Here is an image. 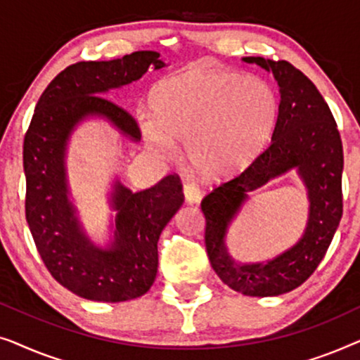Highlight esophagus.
I'll return each instance as SVG.
<instances>
[{"mask_svg":"<svg viewBox=\"0 0 360 360\" xmlns=\"http://www.w3.org/2000/svg\"><path fill=\"white\" fill-rule=\"evenodd\" d=\"M184 196L185 201L188 205H195L201 200V191L198 188V185H195L193 181H185L184 184Z\"/></svg>","mask_w":360,"mask_h":360,"instance_id":"34e87169","label":"esophagus"}]
</instances>
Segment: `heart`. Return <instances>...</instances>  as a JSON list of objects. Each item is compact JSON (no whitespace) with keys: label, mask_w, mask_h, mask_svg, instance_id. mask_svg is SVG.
Instances as JSON below:
<instances>
[{"label":"heart","mask_w":360,"mask_h":360,"mask_svg":"<svg viewBox=\"0 0 360 360\" xmlns=\"http://www.w3.org/2000/svg\"><path fill=\"white\" fill-rule=\"evenodd\" d=\"M152 117L141 121L144 141L160 155L185 142L191 169L226 179L262 149L278 115V96L260 77L193 65L162 78L149 95Z\"/></svg>","instance_id":"obj_1"}]
</instances>
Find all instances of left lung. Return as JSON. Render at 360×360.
Here are the masks:
<instances>
[{"label":"left lung","instance_id":"left-lung-1","mask_svg":"<svg viewBox=\"0 0 360 360\" xmlns=\"http://www.w3.org/2000/svg\"><path fill=\"white\" fill-rule=\"evenodd\" d=\"M243 60L274 73L280 88L278 116L267 149L201 201L205 244L211 267L229 288L248 297H277L300 287L316 270L336 233L342 216V142L328 103L304 73L285 60ZM290 169L297 170L309 193L302 238L274 259L238 263L230 257L225 238L248 191Z\"/></svg>","mask_w":360,"mask_h":360}]
</instances>
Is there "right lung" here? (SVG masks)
Listing matches in <instances>:
<instances>
[{
    "mask_svg": "<svg viewBox=\"0 0 360 360\" xmlns=\"http://www.w3.org/2000/svg\"><path fill=\"white\" fill-rule=\"evenodd\" d=\"M160 53L132 52L108 62H78L58 73L39 98L24 137L26 219L36 248L53 278L78 297L117 303L149 292L157 275V240L184 203L176 175L142 191L112 181L108 203L116 216L111 238L98 245L86 234L70 200L68 141L80 122L105 120L127 139L139 142L131 115L105 93L139 80L149 67H165Z\"/></svg>",
    "mask_w": 360,
    "mask_h": 360,
    "instance_id": "1",
    "label": "right lung"
}]
</instances>
